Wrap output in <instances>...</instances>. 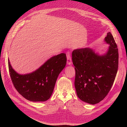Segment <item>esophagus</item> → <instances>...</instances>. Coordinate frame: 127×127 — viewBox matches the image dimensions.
I'll use <instances>...</instances> for the list:
<instances>
[{
  "label": "esophagus",
  "mask_w": 127,
  "mask_h": 127,
  "mask_svg": "<svg viewBox=\"0 0 127 127\" xmlns=\"http://www.w3.org/2000/svg\"><path fill=\"white\" fill-rule=\"evenodd\" d=\"M67 64L68 65H70L72 64V61H71V56H70V54L69 52H68L67 54Z\"/></svg>",
  "instance_id": "34e87169"
}]
</instances>
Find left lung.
<instances>
[{"mask_svg":"<svg viewBox=\"0 0 127 127\" xmlns=\"http://www.w3.org/2000/svg\"><path fill=\"white\" fill-rule=\"evenodd\" d=\"M104 41L110 47L103 55L87 48L74 50L72 53L77 95L81 100L92 104L99 102L107 95L118 71V49L110 32Z\"/></svg>","mask_w":127,"mask_h":127,"instance_id":"8db88e82","label":"left lung"}]
</instances>
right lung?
<instances>
[{
  "label": "right lung",
  "instance_id": "add662e5",
  "mask_svg": "<svg viewBox=\"0 0 127 127\" xmlns=\"http://www.w3.org/2000/svg\"><path fill=\"white\" fill-rule=\"evenodd\" d=\"M67 62L65 53L53 56L31 73L21 75L12 68L8 59L12 82L24 97L32 101H45L50 98L60 72Z\"/></svg>",
  "mask_w": 127,
  "mask_h": 127
}]
</instances>
